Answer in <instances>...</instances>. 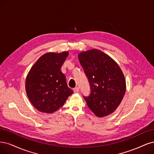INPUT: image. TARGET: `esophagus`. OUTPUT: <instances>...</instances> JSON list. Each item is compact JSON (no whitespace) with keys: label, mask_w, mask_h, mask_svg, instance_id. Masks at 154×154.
Listing matches in <instances>:
<instances>
[{"label":"esophagus","mask_w":154,"mask_h":154,"mask_svg":"<svg viewBox=\"0 0 154 154\" xmlns=\"http://www.w3.org/2000/svg\"><path fill=\"white\" fill-rule=\"evenodd\" d=\"M73 91H74V93H78L79 91V88H78V87H76V88H75L73 89Z\"/></svg>","instance_id":"esophagus-1"}]
</instances>
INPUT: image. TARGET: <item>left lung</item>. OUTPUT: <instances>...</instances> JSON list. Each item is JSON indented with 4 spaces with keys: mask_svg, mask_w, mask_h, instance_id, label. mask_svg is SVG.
<instances>
[{
    "mask_svg": "<svg viewBox=\"0 0 154 154\" xmlns=\"http://www.w3.org/2000/svg\"><path fill=\"white\" fill-rule=\"evenodd\" d=\"M79 60L88 79L91 93L84 97L98 117L106 116L120 105L126 91L125 77L115 61L98 49L82 52Z\"/></svg>",
    "mask_w": 154,
    "mask_h": 154,
    "instance_id": "left-lung-1",
    "label": "left lung"
}]
</instances>
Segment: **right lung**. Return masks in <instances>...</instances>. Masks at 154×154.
Returning <instances> with one entry per match:
<instances>
[{
    "instance_id": "1",
    "label": "right lung",
    "mask_w": 154,
    "mask_h": 154,
    "mask_svg": "<svg viewBox=\"0 0 154 154\" xmlns=\"http://www.w3.org/2000/svg\"><path fill=\"white\" fill-rule=\"evenodd\" d=\"M68 54V52L45 54L29 72L26 81V93L39 111H56L73 93L68 88L66 77L61 70Z\"/></svg>"
}]
</instances>
